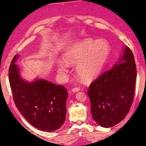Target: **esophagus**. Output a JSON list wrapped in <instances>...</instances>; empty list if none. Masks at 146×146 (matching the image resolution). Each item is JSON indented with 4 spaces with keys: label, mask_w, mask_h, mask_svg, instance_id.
<instances>
[{
    "label": "esophagus",
    "mask_w": 146,
    "mask_h": 146,
    "mask_svg": "<svg viewBox=\"0 0 146 146\" xmlns=\"http://www.w3.org/2000/svg\"><path fill=\"white\" fill-rule=\"evenodd\" d=\"M80 90V88H78V87H76V88H73L72 90H71V91H72L73 92H78V91Z\"/></svg>",
    "instance_id": "34e87169"
}]
</instances>
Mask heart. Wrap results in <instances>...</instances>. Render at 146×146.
I'll return each mask as SVG.
<instances>
[{
  "label": "heart",
  "instance_id": "heart-1",
  "mask_svg": "<svg viewBox=\"0 0 146 146\" xmlns=\"http://www.w3.org/2000/svg\"><path fill=\"white\" fill-rule=\"evenodd\" d=\"M110 53V46L105 41L86 39L68 48L63 54V61H56V68L60 75L67 71L68 64H75L76 73L80 79L92 82L103 70Z\"/></svg>",
  "mask_w": 146,
  "mask_h": 146
}]
</instances>
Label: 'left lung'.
Wrapping results in <instances>:
<instances>
[{"label": "left lung", "instance_id": "1", "mask_svg": "<svg viewBox=\"0 0 146 146\" xmlns=\"http://www.w3.org/2000/svg\"><path fill=\"white\" fill-rule=\"evenodd\" d=\"M136 77L134 56L125 46L113 67L89 86L92 115L98 125L111 127L125 119L134 100Z\"/></svg>", "mask_w": 146, "mask_h": 146}]
</instances>
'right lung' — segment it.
Here are the masks:
<instances>
[{
	"mask_svg": "<svg viewBox=\"0 0 146 146\" xmlns=\"http://www.w3.org/2000/svg\"><path fill=\"white\" fill-rule=\"evenodd\" d=\"M17 59L16 54L9 70V83L17 109L36 129L46 132L60 129L66 117V88L41 78L27 81L21 76L20 68L15 64Z\"/></svg>",
	"mask_w": 146,
	"mask_h": 146,
	"instance_id": "add662e5",
	"label": "right lung"
}]
</instances>
